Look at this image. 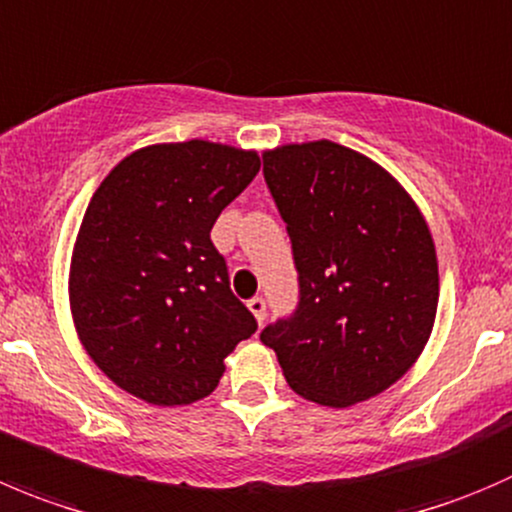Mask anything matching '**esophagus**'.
<instances>
[{"instance_id":"1","label":"esophagus","mask_w":512,"mask_h":512,"mask_svg":"<svg viewBox=\"0 0 512 512\" xmlns=\"http://www.w3.org/2000/svg\"><path fill=\"white\" fill-rule=\"evenodd\" d=\"M247 307H250V312L255 315V320L262 325V322H265V317H267V302L262 300V297H252V300L247 302Z\"/></svg>"}]
</instances>
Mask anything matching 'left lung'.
<instances>
[{"mask_svg": "<svg viewBox=\"0 0 512 512\" xmlns=\"http://www.w3.org/2000/svg\"><path fill=\"white\" fill-rule=\"evenodd\" d=\"M287 225L300 300L260 332L287 385L347 408L390 388L423 352L438 310V257L408 192L330 140L262 155Z\"/></svg>", "mask_w": 512, "mask_h": 512, "instance_id": "obj_1", "label": "left lung"}]
</instances>
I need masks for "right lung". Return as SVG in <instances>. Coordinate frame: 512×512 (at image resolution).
<instances>
[{"label": "right lung", "mask_w": 512, "mask_h": 512, "mask_svg": "<svg viewBox=\"0 0 512 512\" xmlns=\"http://www.w3.org/2000/svg\"><path fill=\"white\" fill-rule=\"evenodd\" d=\"M260 172L257 152L205 140L124 157L89 200L69 270L79 340L99 370L152 405L217 388L257 330L210 232Z\"/></svg>", "instance_id": "right-lung-1"}]
</instances>
